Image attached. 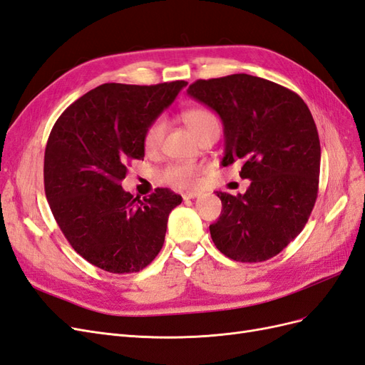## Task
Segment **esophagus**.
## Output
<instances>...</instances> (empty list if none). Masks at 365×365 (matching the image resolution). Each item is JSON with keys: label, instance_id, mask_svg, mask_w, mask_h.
Listing matches in <instances>:
<instances>
[{"label": "esophagus", "instance_id": "esophagus-1", "mask_svg": "<svg viewBox=\"0 0 365 365\" xmlns=\"http://www.w3.org/2000/svg\"><path fill=\"white\" fill-rule=\"evenodd\" d=\"M197 196H201V193H200V192H185V193H182L184 201L195 200V197H197Z\"/></svg>", "mask_w": 365, "mask_h": 365}]
</instances>
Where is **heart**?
Wrapping results in <instances>:
<instances>
[{
  "label": "heart",
  "mask_w": 365,
  "mask_h": 365,
  "mask_svg": "<svg viewBox=\"0 0 365 365\" xmlns=\"http://www.w3.org/2000/svg\"><path fill=\"white\" fill-rule=\"evenodd\" d=\"M182 120L193 134L201 138L208 132L219 130L217 117L207 108H190L182 113ZM168 123L163 117H157L150 121V125L145 130V148L148 150H155L161 146L164 140ZM160 180L165 184H170L180 189H193L200 184V169L189 163H170L160 172Z\"/></svg>",
  "instance_id": "b5f03b06"
}]
</instances>
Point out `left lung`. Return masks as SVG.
<instances>
[{
	"instance_id": "obj_1",
	"label": "left lung",
	"mask_w": 365,
	"mask_h": 365,
	"mask_svg": "<svg viewBox=\"0 0 365 365\" xmlns=\"http://www.w3.org/2000/svg\"><path fill=\"white\" fill-rule=\"evenodd\" d=\"M222 120V165L242 163L244 195L216 192L222 212L210 235L236 262L268 260L302 233L318 196L322 148L297 93L250 74L196 81L187 90Z\"/></svg>"
}]
</instances>
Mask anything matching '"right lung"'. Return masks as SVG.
I'll use <instances>...</instances> for the list:
<instances>
[{
  "mask_svg": "<svg viewBox=\"0 0 365 365\" xmlns=\"http://www.w3.org/2000/svg\"><path fill=\"white\" fill-rule=\"evenodd\" d=\"M185 81L103 83L54 123L43 155V187L56 222L77 254L114 274L138 272L158 256L172 210L182 197L121 189L132 160L145 158V130Z\"/></svg>",
  "mask_w": 365,
  "mask_h": 365,
  "instance_id": "obj_1",
  "label": "right lung"
}]
</instances>
